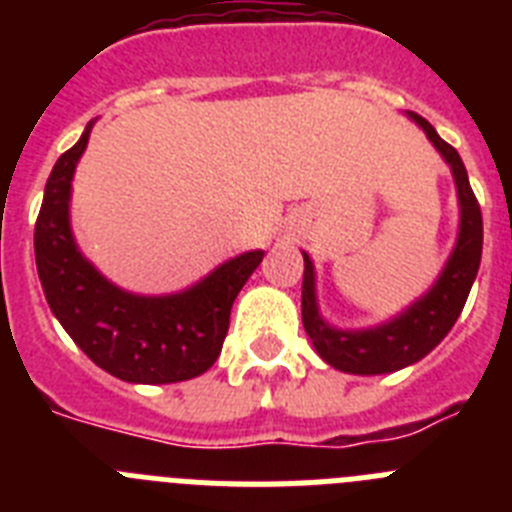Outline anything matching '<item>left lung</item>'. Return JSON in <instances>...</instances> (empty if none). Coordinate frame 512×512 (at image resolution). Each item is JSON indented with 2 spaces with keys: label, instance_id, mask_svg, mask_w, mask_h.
Segmentation results:
<instances>
[{
  "label": "left lung",
  "instance_id": "8db88e82",
  "mask_svg": "<svg viewBox=\"0 0 512 512\" xmlns=\"http://www.w3.org/2000/svg\"><path fill=\"white\" fill-rule=\"evenodd\" d=\"M410 117L425 130V135L431 138L433 146L441 151V156L449 161L451 171H454L461 205L459 241H456V248L443 274L423 300L415 302L405 315L395 318L392 323L374 330H361V333H346V330H336L323 323V318L318 315V305H315L312 261L305 253L302 323H305L315 351L330 366L348 374L397 372L402 366L415 364L428 351H433L443 341V336L454 328L456 318L464 310L469 289L477 277L479 259H482V210H479L477 197L469 187L467 169L461 164L459 153L433 130V125L425 117L415 115V112H410Z\"/></svg>",
  "mask_w": 512,
  "mask_h": 512
}]
</instances>
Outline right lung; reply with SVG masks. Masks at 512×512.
Returning a JSON list of instances; mask_svg holds the SVG:
<instances>
[{
    "label": "right lung",
    "instance_id": "add662e5",
    "mask_svg": "<svg viewBox=\"0 0 512 512\" xmlns=\"http://www.w3.org/2000/svg\"><path fill=\"white\" fill-rule=\"evenodd\" d=\"M89 133L92 122L56 161L35 220V264L45 300L76 346L122 382L200 377L220 356L230 307L264 251L230 259L182 295L138 297L117 289L81 256L69 228L71 179Z\"/></svg>",
    "mask_w": 512,
    "mask_h": 512
}]
</instances>
